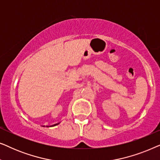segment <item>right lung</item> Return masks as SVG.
Instances as JSON below:
<instances>
[{
	"label": "right lung",
	"instance_id": "right-lung-1",
	"mask_svg": "<svg viewBox=\"0 0 160 160\" xmlns=\"http://www.w3.org/2000/svg\"><path fill=\"white\" fill-rule=\"evenodd\" d=\"M60 123H58V124H53V125H51V126H47V128H49V127H54V126H56V125H58V124H59ZM43 127H45V126H43Z\"/></svg>",
	"mask_w": 160,
	"mask_h": 160
}]
</instances>
